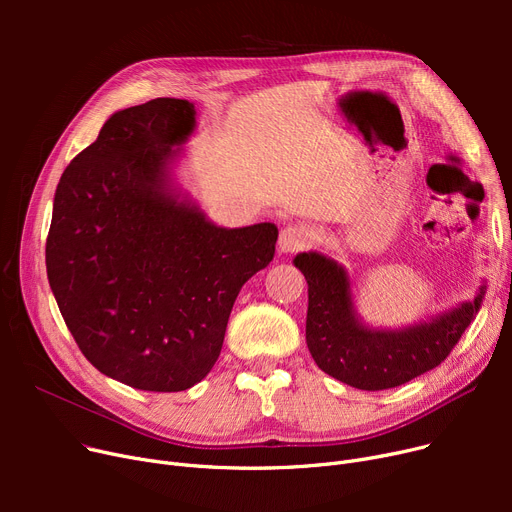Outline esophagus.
Here are the masks:
<instances>
[{
	"label": "esophagus",
	"mask_w": 512,
	"mask_h": 512,
	"mask_svg": "<svg viewBox=\"0 0 512 512\" xmlns=\"http://www.w3.org/2000/svg\"><path fill=\"white\" fill-rule=\"evenodd\" d=\"M307 245V230L299 224H288L282 228L280 238H278V247L282 253H294Z\"/></svg>",
	"instance_id": "1"
}]
</instances>
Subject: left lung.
<instances>
[{
    "label": "left lung",
    "mask_w": 512,
    "mask_h": 512,
    "mask_svg": "<svg viewBox=\"0 0 512 512\" xmlns=\"http://www.w3.org/2000/svg\"><path fill=\"white\" fill-rule=\"evenodd\" d=\"M309 286L307 346L321 371L359 390H388L438 367L481 309L486 280L475 297L419 324L386 330L361 319L348 270L309 251L292 261Z\"/></svg>",
    "instance_id": "8db88e82"
}]
</instances>
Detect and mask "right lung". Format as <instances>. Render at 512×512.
<instances>
[{
	"label": "right lung",
	"mask_w": 512,
	"mask_h": 512,
	"mask_svg": "<svg viewBox=\"0 0 512 512\" xmlns=\"http://www.w3.org/2000/svg\"><path fill=\"white\" fill-rule=\"evenodd\" d=\"M195 116L172 97L112 114L53 199L45 263L66 326L93 367L147 392L205 378L242 284L276 253L274 224L222 228L176 182Z\"/></svg>",
	"instance_id": "1"
}]
</instances>
